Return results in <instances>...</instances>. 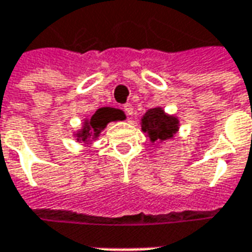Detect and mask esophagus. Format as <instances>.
<instances>
[{
	"mask_svg": "<svg viewBox=\"0 0 252 252\" xmlns=\"http://www.w3.org/2000/svg\"><path fill=\"white\" fill-rule=\"evenodd\" d=\"M123 111L126 112L127 116H131V115H133V105H131V103H126V105L123 106Z\"/></svg>",
	"mask_w": 252,
	"mask_h": 252,
	"instance_id": "34e87169",
	"label": "esophagus"
}]
</instances>
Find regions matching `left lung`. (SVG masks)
<instances>
[{"mask_svg":"<svg viewBox=\"0 0 252 252\" xmlns=\"http://www.w3.org/2000/svg\"><path fill=\"white\" fill-rule=\"evenodd\" d=\"M141 130L150 139L153 144H160L174 139L179 130V119L169 115L161 106L151 108L143 115L140 121Z\"/></svg>","mask_w":252,"mask_h":252,"instance_id":"obj_1","label":"left lung"}]
</instances>
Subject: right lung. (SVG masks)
<instances>
[{
  "instance_id": "1",
  "label": "right lung",
  "mask_w": 252,
  "mask_h": 252,
  "mask_svg": "<svg viewBox=\"0 0 252 252\" xmlns=\"http://www.w3.org/2000/svg\"><path fill=\"white\" fill-rule=\"evenodd\" d=\"M125 119H126V115L123 111L116 109V108L103 106V108H99L92 116L84 119L81 129L74 131V137L78 143H84V146H90L92 144V141H95L99 137L101 131L108 126V123L125 121Z\"/></svg>"
}]
</instances>
